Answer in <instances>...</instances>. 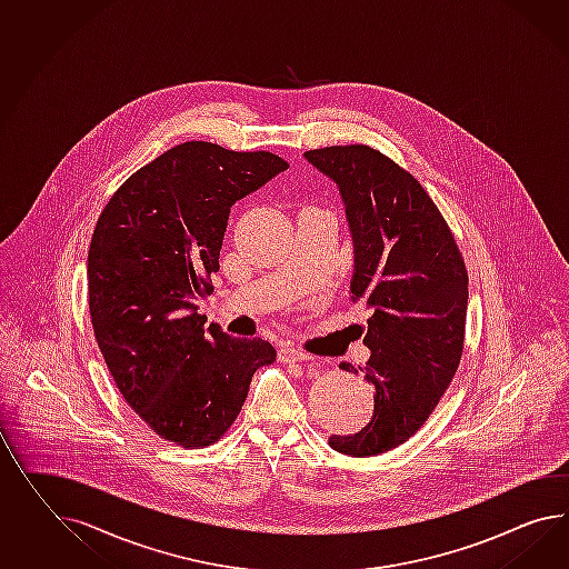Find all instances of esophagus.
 <instances>
[{
	"label": "esophagus",
	"instance_id": "34e87169",
	"mask_svg": "<svg viewBox=\"0 0 569 569\" xmlns=\"http://www.w3.org/2000/svg\"><path fill=\"white\" fill-rule=\"evenodd\" d=\"M278 359H280V363H309V361H313L311 355H307L303 350L295 349V347L280 349Z\"/></svg>",
	"mask_w": 569,
	"mask_h": 569
}]
</instances>
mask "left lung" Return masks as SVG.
Returning a JSON list of instances; mask_svg holds the SVG:
<instances>
[{"label": "left lung", "instance_id": "obj_1", "mask_svg": "<svg viewBox=\"0 0 569 569\" xmlns=\"http://www.w3.org/2000/svg\"><path fill=\"white\" fill-rule=\"evenodd\" d=\"M306 159L340 188L355 243L352 301L371 309V357L359 369L376 388L373 417L328 443L378 456L412 438L452 383L465 350L467 266L436 202L383 152L347 144L307 150Z\"/></svg>", "mask_w": 569, "mask_h": 569}]
</instances>
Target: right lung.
<instances>
[{
    "instance_id": "obj_1",
    "label": "right lung",
    "mask_w": 569,
    "mask_h": 569,
    "mask_svg": "<svg viewBox=\"0 0 569 569\" xmlns=\"http://www.w3.org/2000/svg\"><path fill=\"white\" fill-rule=\"evenodd\" d=\"M289 162L191 140L128 177L102 208L88 251V307L117 388L148 427L181 448L219 441L277 350L198 313L214 291L231 206Z\"/></svg>"
}]
</instances>
